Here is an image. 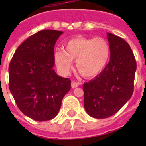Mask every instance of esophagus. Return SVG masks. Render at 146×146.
Instances as JSON below:
<instances>
[{
    "instance_id": "34e87169",
    "label": "esophagus",
    "mask_w": 146,
    "mask_h": 146,
    "mask_svg": "<svg viewBox=\"0 0 146 146\" xmlns=\"http://www.w3.org/2000/svg\"><path fill=\"white\" fill-rule=\"evenodd\" d=\"M80 86V83L78 82H75V81H72V88H75L78 87Z\"/></svg>"
}]
</instances>
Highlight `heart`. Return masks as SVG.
Masks as SVG:
<instances>
[{"instance_id": "heart-1", "label": "heart", "mask_w": 146, "mask_h": 146, "mask_svg": "<svg viewBox=\"0 0 146 146\" xmlns=\"http://www.w3.org/2000/svg\"><path fill=\"white\" fill-rule=\"evenodd\" d=\"M110 56V47L105 38L77 37L64 45V50L54 53L55 64L61 74L66 75L73 66V60L80 74L93 78L101 74L107 66Z\"/></svg>"}]
</instances>
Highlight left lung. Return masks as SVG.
Instances as JSON below:
<instances>
[{"label":"left lung","mask_w":146,"mask_h":146,"mask_svg":"<svg viewBox=\"0 0 146 146\" xmlns=\"http://www.w3.org/2000/svg\"><path fill=\"white\" fill-rule=\"evenodd\" d=\"M110 60L101 74L83 84L84 108L90 116L106 118L119 111L131 98L137 69L129 44L108 33Z\"/></svg>","instance_id":"8db88e82"}]
</instances>
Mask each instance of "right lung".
<instances>
[{"label":"right lung","mask_w":146,"mask_h":146,"mask_svg":"<svg viewBox=\"0 0 146 146\" xmlns=\"http://www.w3.org/2000/svg\"><path fill=\"white\" fill-rule=\"evenodd\" d=\"M64 32L43 30L17 47L9 66V90L20 111L37 121L55 118L71 80L58 75L54 47Z\"/></svg>","instance_id":"right-lung-1"}]
</instances>
